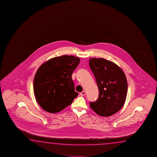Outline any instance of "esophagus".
Instances as JSON below:
<instances>
[{"label": "esophagus", "instance_id": "esophagus-1", "mask_svg": "<svg viewBox=\"0 0 157 157\" xmlns=\"http://www.w3.org/2000/svg\"><path fill=\"white\" fill-rule=\"evenodd\" d=\"M85 94H86L85 91H82L81 93H80V95H81V96H83V95H85Z\"/></svg>", "mask_w": 157, "mask_h": 157}]
</instances>
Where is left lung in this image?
I'll list each match as a JSON object with an SVG mask.
<instances>
[{"instance_id":"8db88e82","label":"left lung","mask_w":157,"mask_h":157,"mask_svg":"<svg viewBox=\"0 0 157 157\" xmlns=\"http://www.w3.org/2000/svg\"><path fill=\"white\" fill-rule=\"evenodd\" d=\"M89 66L99 93L97 101L90 102V107L99 116H110L125 102L128 87L125 74L116 64L104 58H90Z\"/></svg>"}]
</instances>
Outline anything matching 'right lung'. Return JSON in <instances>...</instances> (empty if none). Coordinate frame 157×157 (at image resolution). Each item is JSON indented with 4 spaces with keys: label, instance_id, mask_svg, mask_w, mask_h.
I'll return each mask as SVG.
<instances>
[{
    "label": "right lung",
    "instance_id": "obj_1",
    "mask_svg": "<svg viewBox=\"0 0 157 157\" xmlns=\"http://www.w3.org/2000/svg\"><path fill=\"white\" fill-rule=\"evenodd\" d=\"M80 61L78 57L64 55L40 66L34 77L33 91L44 110L51 113L59 112L77 97L72 75Z\"/></svg>",
    "mask_w": 157,
    "mask_h": 157
}]
</instances>
